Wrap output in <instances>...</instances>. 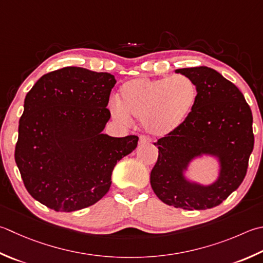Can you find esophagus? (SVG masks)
<instances>
[{
    "mask_svg": "<svg viewBox=\"0 0 263 263\" xmlns=\"http://www.w3.org/2000/svg\"><path fill=\"white\" fill-rule=\"evenodd\" d=\"M149 142H151L149 138H147L145 136H142V137H140V139H139V143H140V145H146V143H149Z\"/></svg>",
    "mask_w": 263,
    "mask_h": 263,
    "instance_id": "obj_1",
    "label": "esophagus"
}]
</instances>
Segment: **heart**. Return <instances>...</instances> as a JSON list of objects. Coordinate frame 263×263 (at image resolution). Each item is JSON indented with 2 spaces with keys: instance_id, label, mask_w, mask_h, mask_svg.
I'll list each match as a JSON object with an SVG mask.
<instances>
[{
  "instance_id": "b5f03b06",
  "label": "heart",
  "mask_w": 263,
  "mask_h": 263,
  "mask_svg": "<svg viewBox=\"0 0 263 263\" xmlns=\"http://www.w3.org/2000/svg\"><path fill=\"white\" fill-rule=\"evenodd\" d=\"M197 98V85L186 75L135 79L121 86L110 111L122 123L130 122V116L139 118L149 135L165 137L186 122Z\"/></svg>"
}]
</instances>
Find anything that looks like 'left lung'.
Instances as JSON below:
<instances>
[{
	"label": "left lung",
	"mask_w": 263,
	"mask_h": 263,
	"mask_svg": "<svg viewBox=\"0 0 263 263\" xmlns=\"http://www.w3.org/2000/svg\"><path fill=\"white\" fill-rule=\"evenodd\" d=\"M197 85L198 98L183 124L158 139V158L151 173L156 196L170 206L206 210L218 206L246 176L254 146L251 108L235 84L205 66L177 69ZM213 156L219 162L214 183L190 182L184 172L195 158Z\"/></svg>",
	"instance_id": "left-lung-1"
}]
</instances>
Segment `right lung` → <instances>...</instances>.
Listing matches in <instances>:
<instances>
[{
  "mask_svg": "<svg viewBox=\"0 0 263 263\" xmlns=\"http://www.w3.org/2000/svg\"><path fill=\"white\" fill-rule=\"evenodd\" d=\"M116 80L65 67L43 75L26 95L14 159L30 196L57 212L96 204L108 193L116 163L139 138L102 133Z\"/></svg>",
  "mask_w": 263,
  "mask_h": 263,
  "instance_id": "1",
  "label": "right lung"
}]
</instances>
